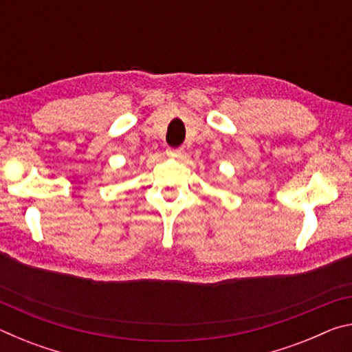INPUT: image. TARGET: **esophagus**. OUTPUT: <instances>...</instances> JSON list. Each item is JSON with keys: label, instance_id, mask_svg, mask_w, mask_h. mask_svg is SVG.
I'll return each mask as SVG.
<instances>
[{"label": "esophagus", "instance_id": "obj_1", "mask_svg": "<svg viewBox=\"0 0 352 352\" xmlns=\"http://www.w3.org/2000/svg\"><path fill=\"white\" fill-rule=\"evenodd\" d=\"M168 157H170V158H178V160H182L183 157H184V151L183 148H168Z\"/></svg>", "mask_w": 352, "mask_h": 352}]
</instances>
